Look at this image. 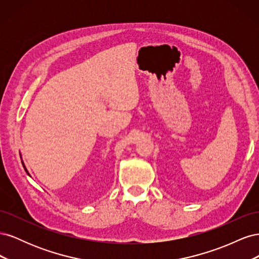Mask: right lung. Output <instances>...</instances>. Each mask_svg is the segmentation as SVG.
I'll return each mask as SVG.
<instances>
[{
  "label": "right lung",
  "instance_id": "add662e5",
  "mask_svg": "<svg viewBox=\"0 0 259 259\" xmlns=\"http://www.w3.org/2000/svg\"><path fill=\"white\" fill-rule=\"evenodd\" d=\"M23 167H25V165H23ZM26 169V168H25ZM26 171H27V169H26Z\"/></svg>",
  "mask_w": 259,
  "mask_h": 259
}]
</instances>
